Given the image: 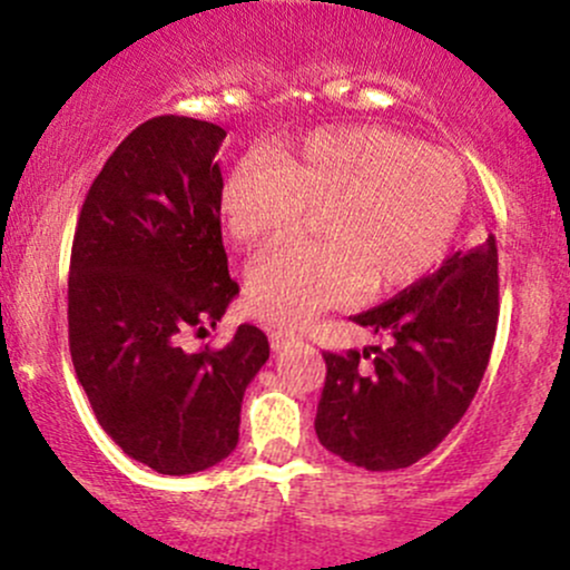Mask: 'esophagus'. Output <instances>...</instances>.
I'll use <instances>...</instances> for the list:
<instances>
[{
    "label": "esophagus",
    "mask_w": 570,
    "mask_h": 570,
    "mask_svg": "<svg viewBox=\"0 0 570 570\" xmlns=\"http://www.w3.org/2000/svg\"><path fill=\"white\" fill-rule=\"evenodd\" d=\"M294 340H297V337L289 335V332H271V348L278 353V351L289 348Z\"/></svg>",
    "instance_id": "34e87169"
}]
</instances>
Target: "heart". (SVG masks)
<instances>
[{"label": "heart", "mask_w": 570, "mask_h": 570, "mask_svg": "<svg viewBox=\"0 0 570 570\" xmlns=\"http://www.w3.org/2000/svg\"><path fill=\"white\" fill-rule=\"evenodd\" d=\"M469 185L444 149L389 128L316 130L294 153L238 160L222 187V217L240 244H273L317 208L322 240H294L248 271V303L265 322L305 326L364 286L399 289L453 246Z\"/></svg>", "instance_id": "1"}]
</instances>
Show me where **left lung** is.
I'll list each match as a JSON object with an SVG mask.
<instances>
[{
	"label": "left lung",
	"mask_w": 570,
	"mask_h": 570,
	"mask_svg": "<svg viewBox=\"0 0 570 570\" xmlns=\"http://www.w3.org/2000/svg\"><path fill=\"white\" fill-rule=\"evenodd\" d=\"M353 322L391 345L324 353L318 442L370 472L412 466L461 421L488 370L499 324L495 238L450 254L440 271Z\"/></svg>",
	"instance_id": "obj_1"
}]
</instances>
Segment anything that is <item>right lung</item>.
Wrapping results in <instances>:
<instances>
[{"label": "right lung", "mask_w": 570, "mask_h": 570, "mask_svg": "<svg viewBox=\"0 0 570 570\" xmlns=\"http://www.w3.org/2000/svg\"><path fill=\"white\" fill-rule=\"evenodd\" d=\"M227 130L193 117L141 122L85 195L69 265V351L98 423L160 474H195L238 444L246 385L271 356L240 324L225 348L179 335L217 326L238 284L222 246Z\"/></svg>", "instance_id": "right-lung-1"}]
</instances>
